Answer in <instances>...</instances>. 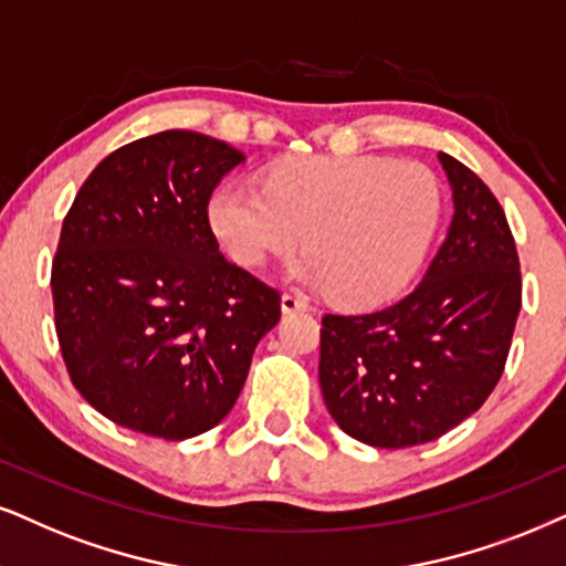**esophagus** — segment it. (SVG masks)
<instances>
[{"mask_svg":"<svg viewBox=\"0 0 566 566\" xmlns=\"http://www.w3.org/2000/svg\"><path fill=\"white\" fill-rule=\"evenodd\" d=\"M307 303L300 295H295V292H284L282 295V311L284 313H297V311H305Z\"/></svg>","mask_w":566,"mask_h":566,"instance_id":"1","label":"esophagus"}]
</instances>
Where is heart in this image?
<instances>
[{
  "label": "heart",
  "instance_id": "obj_1",
  "mask_svg": "<svg viewBox=\"0 0 566 566\" xmlns=\"http://www.w3.org/2000/svg\"><path fill=\"white\" fill-rule=\"evenodd\" d=\"M443 213L426 164L384 156H300L279 161L263 188L230 182L209 198V224L242 269L303 245L295 266L342 305H378L423 266Z\"/></svg>",
  "mask_w": 566,
  "mask_h": 566
}]
</instances>
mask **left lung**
Returning a JSON list of instances; mask_svg holds the SVG:
<instances>
[{
  "mask_svg": "<svg viewBox=\"0 0 566 566\" xmlns=\"http://www.w3.org/2000/svg\"><path fill=\"white\" fill-rule=\"evenodd\" d=\"M439 161L454 217L423 282L381 311L321 318L324 402L368 447H418L470 418L504 374L520 316V259L504 209L462 161Z\"/></svg>",
  "mask_w": 566,
  "mask_h": 566,
  "instance_id": "8db88e82",
  "label": "left lung"
}]
</instances>
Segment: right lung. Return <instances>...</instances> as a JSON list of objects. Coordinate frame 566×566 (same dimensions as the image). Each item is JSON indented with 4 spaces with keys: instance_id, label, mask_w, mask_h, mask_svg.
<instances>
[{
    "instance_id": "add662e5",
    "label": "right lung",
    "mask_w": 566,
    "mask_h": 566,
    "mask_svg": "<svg viewBox=\"0 0 566 566\" xmlns=\"http://www.w3.org/2000/svg\"><path fill=\"white\" fill-rule=\"evenodd\" d=\"M242 161L203 133L148 135L106 156L62 221L56 339L75 389L117 426L182 441L221 423L282 316L209 224L213 188Z\"/></svg>"
}]
</instances>
